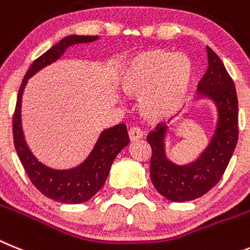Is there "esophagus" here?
Listing matches in <instances>:
<instances>
[{
    "instance_id": "obj_1",
    "label": "esophagus",
    "mask_w": 250,
    "mask_h": 250,
    "mask_svg": "<svg viewBox=\"0 0 250 250\" xmlns=\"http://www.w3.org/2000/svg\"><path fill=\"white\" fill-rule=\"evenodd\" d=\"M128 136H129V140L131 141H137L140 140V138H142L143 132L141 131L140 128L132 127L129 128V131H128Z\"/></svg>"
}]
</instances>
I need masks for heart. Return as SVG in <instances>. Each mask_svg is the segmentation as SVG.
Wrapping results in <instances>:
<instances>
[{
  "mask_svg": "<svg viewBox=\"0 0 250 250\" xmlns=\"http://www.w3.org/2000/svg\"><path fill=\"white\" fill-rule=\"evenodd\" d=\"M191 65L185 56L155 49L132 58L121 84L127 94L141 97L143 116L153 121L171 117L185 103Z\"/></svg>",
  "mask_w": 250,
  "mask_h": 250,
  "instance_id": "b5f03b06",
  "label": "heart"
}]
</instances>
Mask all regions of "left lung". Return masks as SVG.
Masks as SVG:
<instances>
[{"instance_id":"8db88e82","label":"left lung","mask_w":250,"mask_h":250,"mask_svg":"<svg viewBox=\"0 0 250 250\" xmlns=\"http://www.w3.org/2000/svg\"><path fill=\"white\" fill-rule=\"evenodd\" d=\"M206 51L209 68L197 84V90L214 99L219 110L218 127L209 147L196 162L177 166L165 155L166 127L160 123L147 136L152 148V184L162 196L176 203L194 200L211 190L224 175L238 142L235 85L220 58L209 46H206Z\"/></svg>"}]
</instances>
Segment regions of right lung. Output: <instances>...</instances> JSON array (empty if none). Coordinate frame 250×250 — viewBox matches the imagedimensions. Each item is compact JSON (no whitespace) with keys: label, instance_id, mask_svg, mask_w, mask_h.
Returning <instances> with one entry per match:
<instances>
[{"label":"right lung","instance_id":"right-lung-1","mask_svg":"<svg viewBox=\"0 0 250 250\" xmlns=\"http://www.w3.org/2000/svg\"><path fill=\"white\" fill-rule=\"evenodd\" d=\"M97 39L98 36H79V35H71L62 39L60 42L54 45L51 49L47 50L46 53L42 54L32 62L23 77L17 94L16 107L12 119L14 143L17 156L35 188L46 197L59 203H84L101 190L107 180L110 166L116 156L129 142L127 127L121 123L109 129H105L101 134L90 156L80 166L71 170H53L39 162L26 145L22 128H21V97L27 79L32 77L36 71L59 59L66 47L74 44L90 42Z\"/></svg>","mask_w":250,"mask_h":250}]
</instances>
